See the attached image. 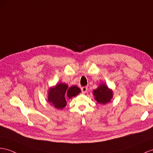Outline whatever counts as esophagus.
<instances>
[{"label": "esophagus", "mask_w": 153, "mask_h": 153, "mask_svg": "<svg viewBox=\"0 0 153 153\" xmlns=\"http://www.w3.org/2000/svg\"><path fill=\"white\" fill-rule=\"evenodd\" d=\"M81 90H82V94H85V93L88 90V87L84 86L82 88H81Z\"/></svg>", "instance_id": "esophagus-1"}]
</instances>
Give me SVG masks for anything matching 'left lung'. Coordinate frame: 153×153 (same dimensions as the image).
Instances as JSON below:
<instances>
[{"mask_svg": "<svg viewBox=\"0 0 153 153\" xmlns=\"http://www.w3.org/2000/svg\"><path fill=\"white\" fill-rule=\"evenodd\" d=\"M93 94L97 102L102 105L109 102L113 97L112 90L108 88L105 84H100L97 88L94 89Z\"/></svg>", "mask_w": 153, "mask_h": 153, "instance_id": "left-lung-1", "label": "left lung"}]
</instances>
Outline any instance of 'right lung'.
<instances>
[{
    "label": "right lung",
    "instance_id": "1",
    "mask_svg": "<svg viewBox=\"0 0 153 153\" xmlns=\"http://www.w3.org/2000/svg\"><path fill=\"white\" fill-rule=\"evenodd\" d=\"M80 92V89L76 85L69 88L65 84L59 83L55 86L49 88L48 91V101L56 108L62 109L67 105L66 97L71 99L79 95Z\"/></svg>",
    "mask_w": 153,
    "mask_h": 153
}]
</instances>
